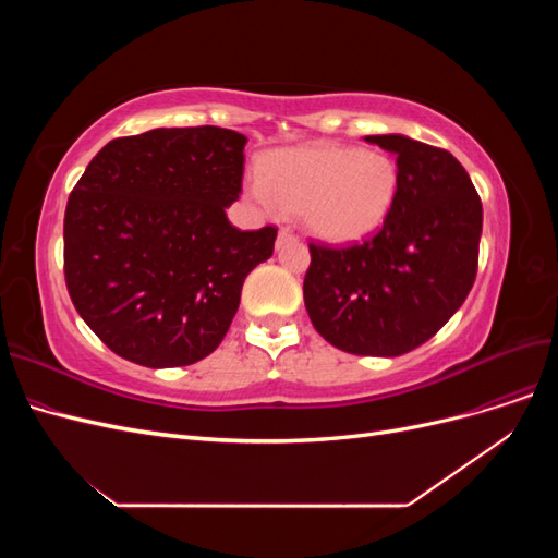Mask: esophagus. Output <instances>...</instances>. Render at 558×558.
I'll return each instance as SVG.
<instances>
[{"instance_id":"1","label":"esophagus","mask_w":558,"mask_h":558,"mask_svg":"<svg viewBox=\"0 0 558 558\" xmlns=\"http://www.w3.org/2000/svg\"><path fill=\"white\" fill-rule=\"evenodd\" d=\"M295 232L291 228H281L279 230V242H295Z\"/></svg>"}]
</instances>
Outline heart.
Segmentation results:
<instances>
[{"instance_id":"1","label":"heart","mask_w":558,"mask_h":558,"mask_svg":"<svg viewBox=\"0 0 558 558\" xmlns=\"http://www.w3.org/2000/svg\"><path fill=\"white\" fill-rule=\"evenodd\" d=\"M398 181L396 160L381 150L316 142L269 154L246 191L265 209L298 211L320 240L351 242L384 223Z\"/></svg>"}]
</instances>
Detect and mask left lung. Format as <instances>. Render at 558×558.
I'll list each match as a JSON object with an SVG mask.
<instances>
[{"instance_id": "1", "label": "left lung", "mask_w": 558, "mask_h": 558, "mask_svg": "<svg viewBox=\"0 0 558 558\" xmlns=\"http://www.w3.org/2000/svg\"><path fill=\"white\" fill-rule=\"evenodd\" d=\"M396 154L398 193L361 244L310 242L305 307L316 332L356 356H402L440 330L477 277L482 199L449 150L402 134L365 137Z\"/></svg>"}]
</instances>
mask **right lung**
I'll return each instance as SVG.
<instances>
[{"mask_svg": "<svg viewBox=\"0 0 558 558\" xmlns=\"http://www.w3.org/2000/svg\"><path fill=\"white\" fill-rule=\"evenodd\" d=\"M246 137L156 128L111 140L64 211V281L76 312L118 356L193 365L223 342L242 283L272 256L277 228L238 230Z\"/></svg>", "mask_w": 558, "mask_h": 558, "instance_id": "obj_1", "label": "right lung"}]
</instances>
